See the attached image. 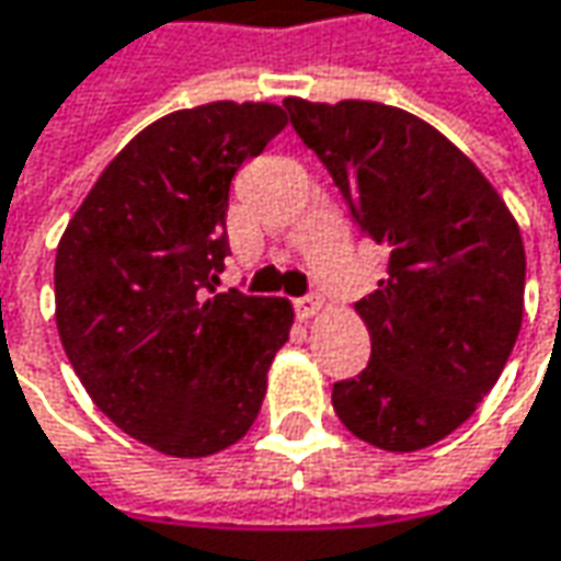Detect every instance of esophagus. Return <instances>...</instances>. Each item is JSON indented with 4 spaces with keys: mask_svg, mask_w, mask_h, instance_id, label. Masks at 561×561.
Segmentation results:
<instances>
[{
    "mask_svg": "<svg viewBox=\"0 0 561 561\" xmlns=\"http://www.w3.org/2000/svg\"><path fill=\"white\" fill-rule=\"evenodd\" d=\"M321 296H302V299H296L293 302V309H296V314L302 318V321H309V318H314V314L321 312Z\"/></svg>",
    "mask_w": 561,
    "mask_h": 561,
    "instance_id": "esophagus-1",
    "label": "esophagus"
}]
</instances>
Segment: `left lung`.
<instances>
[{"label": "left lung", "mask_w": 561, "mask_h": 561, "mask_svg": "<svg viewBox=\"0 0 561 561\" xmlns=\"http://www.w3.org/2000/svg\"><path fill=\"white\" fill-rule=\"evenodd\" d=\"M284 108L358 230L390 252L387 277L356 302L371 362L334 383L336 419L387 453L434 446L471 419L518 340V221L478 164L412 112L299 96Z\"/></svg>", "instance_id": "obj_1"}]
</instances>
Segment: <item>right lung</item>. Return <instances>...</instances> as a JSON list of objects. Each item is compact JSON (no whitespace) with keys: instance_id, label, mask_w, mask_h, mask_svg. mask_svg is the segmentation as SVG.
Returning a JSON list of instances; mask_svg holds the SVG:
<instances>
[{"instance_id":"right-lung-1","label":"right lung","mask_w":561,"mask_h":561,"mask_svg":"<svg viewBox=\"0 0 561 561\" xmlns=\"http://www.w3.org/2000/svg\"><path fill=\"white\" fill-rule=\"evenodd\" d=\"M284 127L280 105L230 99L152 121L58 240L65 356L99 412L164 456L203 459L240 440L290 340V299L215 290L230 181Z\"/></svg>"}]
</instances>
